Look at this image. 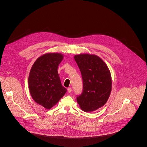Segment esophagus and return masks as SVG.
<instances>
[{
  "mask_svg": "<svg viewBox=\"0 0 147 147\" xmlns=\"http://www.w3.org/2000/svg\"><path fill=\"white\" fill-rule=\"evenodd\" d=\"M67 89H68V93H71L72 92V88H68Z\"/></svg>",
  "mask_w": 147,
  "mask_h": 147,
  "instance_id": "esophagus-1",
  "label": "esophagus"
}]
</instances>
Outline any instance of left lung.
I'll return each instance as SVG.
<instances>
[{
  "mask_svg": "<svg viewBox=\"0 0 147 147\" xmlns=\"http://www.w3.org/2000/svg\"><path fill=\"white\" fill-rule=\"evenodd\" d=\"M83 81L82 94L77 97L80 107L85 112L94 111L105 105L111 91L110 70L104 61L96 55H75Z\"/></svg>",
  "mask_w": 147,
  "mask_h": 147,
  "instance_id": "left-lung-1",
  "label": "left lung"
}]
</instances>
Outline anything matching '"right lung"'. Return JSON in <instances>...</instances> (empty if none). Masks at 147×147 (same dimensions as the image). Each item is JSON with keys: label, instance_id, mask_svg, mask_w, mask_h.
Returning a JSON list of instances; mask_svg holds the SVG:
<instances>
[{"label": "right lung", "instance_id": "1", "mask_svg": "<svg viewBox=\"0 0 147 147\" xmlns=\"http://www.w3.org/2000/svg\"><path fill=\"white\" fill-rule=\"evenodd\" d=\"M63 57L59 53L45 54L37 58L30 71V94L36 103L46 109L56 105L67 92L62 85L58 72V65Z\"/></svg>", "mask_w": 147, "mask_h": 147}]
</instances>
